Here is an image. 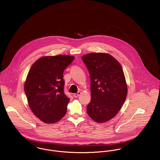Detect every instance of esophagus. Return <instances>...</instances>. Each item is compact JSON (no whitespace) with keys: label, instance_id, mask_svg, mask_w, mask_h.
Instances as JSON below:
<instances>
[{"label":"esophagus","instance_id":"obj_1","mask_svg":"<svg viewBox=\"0 0 160 160\" xmlns=\"http://www.w3.org/2000/svg\"><path fill=\"white\" fill-rule=\"evenodd\" d=\"M80 94H81V92H80V91H78V92H77V93H74V94H73V96H74L75 98H77V97H78V96L80 95Z\"/></svg>","mask_w":160,"mask_h":160}]
</instances>
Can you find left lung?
Instances as JSON below:
<instances>
[{"label":"left lung","instance_id":"obj_1","mask_svg":"<svg viewBox=\"0 0 160 160\" xmlns=\"http://www.w3.org/2000/svg\"><path fill=\"white\" fill-rule=\"evenodd\" d=\"M91 79V99L87 113L98 123H104L120 111L127 96L122 66L107 53H91L82 56Z\"/></svg>","mask_w":160,"mask_h":160}]
</instances>
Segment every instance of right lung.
Instances as JSON below:
<instances>
[{
	"instance_id": "add662e5",
	"label": "right lung",
	"mask_w": 160,
	"mask_h": 160,
	"mask_svg": "<svg viewBox=\"0 0 160 160\" xmlns=\"http://www.w3.org/2000/svg\"><path fill=\"white\" fill-rule=\"evenodd\" d=\"M73 56H45L33 64L24 84V92L32 112L47 123L61 120L67 112L70 99L64 93L63 72Z\"/></svg>"
}]
</instances>
